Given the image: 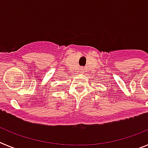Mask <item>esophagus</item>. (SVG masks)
<instances>
[{"mask_svg":"<svg viewBox=\"0 0 148 148\" xmlns=\"http://www.w3.org/2000/svg\"><path fill=\"white\" fill-rule=\"evenodd\" d=\"M84 71V69L83 67H81V68H80V72H81V73H83Z\"/></svg>","mask_w":148,"mask_h":148,"instance_id":"obj_1","label":"esophagus"}]
</instances>
